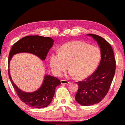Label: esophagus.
I'll use <instances>...</instances> for the list:
<instances>
[{
	"instance_id": "1",
	"label": "esophagus",
	"mask_w": 125,
	"mask_h": 125,
	"mask_svg": "<svg viewBox=\"0 0 125 125\" xmlns=\"http://www.w3.org/2000/svg\"><path fill=\"white\" fill-rule=\"evenodd\" d=\"M70 83L68 82V80H61V84H69Z\"/></svg>"
}]
</instances>
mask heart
I'll list each match as a JSON object with an SVG mask.
<instances>
[{
    "instance_id": "b5f03b06",
    "label": "heart",
    "mask_w": 125,
    "mask_h": 125,
    "mask_svg": "<svg viewBox=\"0 0 125 125\" xmlns=\"http://www.w3.org/2000/svg\"><path fill=\"white\" fill-rule=\"evenodd\" d=\"M101 54L98 47L82 41H73L62 45L60 52L52 54L50 66L53 73L60 76L69 68L70 75L79 79L90 76L99 62Z\"/></svg>"
}]
</instances>
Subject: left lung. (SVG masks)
<instances>
[{
	"mask_svg": "<svg viewBox=\"0 0 125 125\" xmlns=\"http://www.w3.org/2000/svg\"><path fill=\"white\" fill-rule=\"evenodd\" d=\"M96 41L100 49L101 60L98 69L84 81L77 82L75 100L83 106L99 103L106 96L115 72V59L111 45L102 37L87 34Z\"/></svg>",
	"mask_w": 125,
	"mask_h": 125,
	"instance_id": "obj_1",
	"label": "left lung"
}]
</instances>
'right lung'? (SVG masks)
I'll list each match as a JSON object with an SVG mask.
<instances>
[{"label": "right lung", "instance_id": "obj_1", "mask_svg": "<svg viewBox=\"0 0 125 125\" xmlns=\"http://www.w3.org/2000/svg\"><path fill=\"white\" fill-rule=\"evenodd\" d=\"M54 41L51 37L40 35L26 36L13 45L9 56V76L18 96L22 102L31 107L41 108L46 107L51 103L56 88L61 82L56 77L45 74L41 86L31 92H26L19 89L11 79L10 73V62L14 55L19 53H29L45 60Z\"/></svg>", "mask_w": 125, "mask_h": 125}]
</instances>
